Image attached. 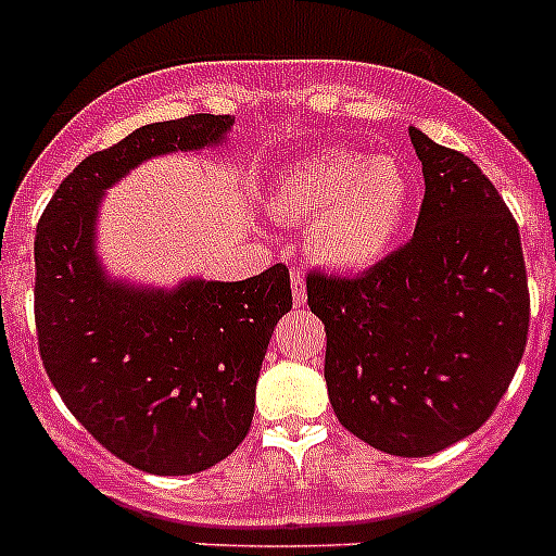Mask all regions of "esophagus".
<instances>
[{"mask_svg":"<svg viewBox=\"0 0 556 556\" xmlns=\"http://www.w3.org/2000/svg\"><path fill=\"white\" fill-rule=\"evenodd\" d=\"M289 281H292L294 306H303V303H306V281H303L301 269H292V275H289Z\"/></svg>","mask_w":556,"mask_h":556,"instance_id":"esophagus-1","label":"esophagus"}]
</instances>
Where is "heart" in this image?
<instances>
[{
  "instance_id": "b5f03b06",
  "label": "heart",
  "mask_w": 556,
  "mask_h": 556,
  "mask_svg": "<svg viewBox=\"0 0 556 556\" xmlns=\"http://www.w3.org/2000/svg\"><path fill=\"white\" fill-rule=\"evenodd\" d=\"M412 175L395 155L326 147L298 161L273 191L281 219H314L312 253L339 269H367L395 244L409 217Z\"/></svg>"
}]
</instances>
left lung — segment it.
<instances>
[{
	"mask_svg": "<svg viewBox=\"0 0 556 556\" xmlns=\"http://www.w3.org/2000/svg\"><path fill=\"white\" fill-rule=\"evenodd\" d=\"M424 203L404 248L362 275L312 269L339 424L372 448L429 456L495 412L527 351L529 283L518 223L462 152L409 130Z\"/></svg>",
	"mask_w": 556,
	"mask_h": 556,
	"instance_id": "obj_1",
	"label": "left lung"
}]
</instances>
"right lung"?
<instances>
[{
    "label": "right lung",
    "mask_w": 556,
    "mask_h": 556,
    "mask_svg": "<svg viewBox=\"0 0 556 556\" xmlns=\"http://www.w3.org/2000/svg\"><path fill=\"white\" fill-rule=\"evenodd\" d=\"M230 116L155 122L68 172L36 228V333L49 381L113 456L155 476L217 465L248 437L269 337L292 308L287 264L248 281L136 292L94 258L100 194L161 152L217 144Z\"/></svg>",
    "instance_id": "obj_1"
}]
</instances>
